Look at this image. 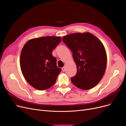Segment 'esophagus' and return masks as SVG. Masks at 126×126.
Listing matches in <instances>:
<instances>
[{"instance_id": "1", "label": "esophagus", "mask_w": 126, "mask_h": 126, "mask_svg": "<svg viewBox=\"0 0 126 126\" xmlns=\"http://www.w3.org/2000/svg\"><path fill=\"white\" fill-rule=\"evenodd\" d=\"M62 71H63V72H64V71H65V66H63V68H62Z\"/></svg>"}]
</instances>
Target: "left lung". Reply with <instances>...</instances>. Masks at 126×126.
<instances>
[{
	"mask_svg": "<svg viewBox=\"0 0 126 126\" xmlns=\"http://www.w3.org/2000/svg\"><path fill=\"white\" fill-rule=\"evenodd\" d=\"M73 53L77 66L76 75L71 78L73 84L83 90L97 85L104 75L107 54L103 43L90 32L75 33L63 38Z\"/></svg>",
	"mask_w": 126,
	"mask_h": 126,
	"instance_id": "obj_1",
	"label": "left lung"
}]
</instances>
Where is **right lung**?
Listing matches in <instances>:
<instances>
[{"label": "right lung", "mask_w": 126, "mask_h": 126, "mask_svg": "<svg viewBox=\"0 0 126 126\" xmlns=\"http://www.w3.org/2000/svg\"><path fill=\"white\" fill-rule=\"evenodd\" d=\"M61 37L43 36L28 41L22 49L20 64L27 82L36 90L43 91L53 86L62 71L56 65L53 50Z\"/></svg>", "instance_id": "obj_1"}]
</instances>
